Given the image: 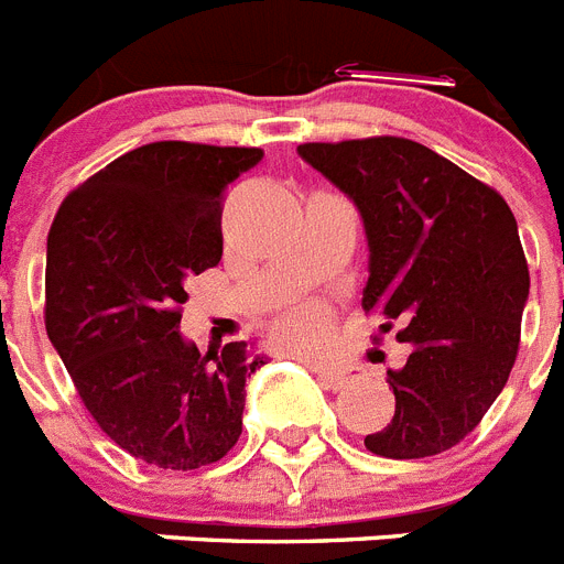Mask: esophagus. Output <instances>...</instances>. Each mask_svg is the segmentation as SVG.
I'll list each match as a JSON object with an SVG mask.
<instances>
[{"instance_id":"34e87169","label":"esophagus","mask_w":564,"mask_h":564,"mask_svg":"<svg viewBox=\"0 0 564 564\" xmlns=\"http://www.w3.org/2000/svg\"><path fill=\"white\" fill-rule=\"evenodd\" d=\"M319 377L330 391H341L356 382V373L350 368H319Z\"/></svg>"}]
</instances>
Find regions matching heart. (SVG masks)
<instances>
[{
  "label": "heart",
  "mask_w": 564,
  "mask_h": 564,
  "mask_svg": "<svg viewBox=\"0 0 564 564\" xmlns=\"http://www.w3.org/2000/svg\"><path fill=\"white\" fill-rule=\"evenodd\" d=\"M330 328V314L328 307L319 302H300L291 311L279 316L276 334L279 339L285 341L288 348L296 350H311L322 345L325 334Z\"/></svg>",
  "instance_id": "b5f03b06"
}]
</instances>
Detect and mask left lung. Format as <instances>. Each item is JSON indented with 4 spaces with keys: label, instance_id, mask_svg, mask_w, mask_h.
Returning <instances> with one entry per match:
<instances>
[{
    "label": "left lung",
    "instance_id": "1",
    "mask_svg": "<svg viewBox=\"0 0 564 564\" xmlns=\"http://www.w3.org/2000/svg\"><path fill=\"white\" fill-rule=\"evenodd\" d=\"M300 156L356 202L370 248L362 307L411 345L405 368L388 370L393 420L365 447L425 459L459 445L519 354L531 273L508 202L413 139L305 142Z\"/></svg>",
    "mask_w": 564,
    "mask_h": 564
}]
</instances>
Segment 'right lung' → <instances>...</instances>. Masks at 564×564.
Returning <instances> with one entry per match:
<instances>
[{
	"mask_svg": "<svg viewBox=\"0 0 564 564\" xmlns=\"http://www.w3.org/2000/svg\"><path fill=\"white\" fill-rule=\"evenodd\" d=\"M262 148L151 142L65 196L45 264V330L105 436L148 465H214L242 433L245 341L180 336L185 282L223 259V202Z\"/></svg>",
	"mask_w": 564,
	"mask_h": 564,
	"instance_id": "right-lung-1",
	"label": "right lung"
}]
</instances>
